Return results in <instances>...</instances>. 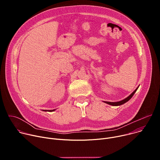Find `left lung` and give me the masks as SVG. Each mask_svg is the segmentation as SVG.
<instances>
[{
	"instance_id": "obj_1",
	"label": "left lung",
	"mask_w": 160,
	"mask_h": 160,
	"mask_svg": "<svg viewBox=\"0 0 160 160\" xmlns=\"http://www.w3.org/2000/svg\"><path fill=\"white\" fill-rule=\"evenodd\" d=\"M139 86H138V87H137L136 88H135V90L133 91V92L130 94V95H129L127 98H126L125 99H123V100H122V101H118V102H108V101H103L104 103H106V104H109V105H111V106H120V105H122V104H125V102H127V101H128L132 98V96H133V94L135 93V92L137 91V90L138 89V88H139Z\"/></svg>"
}]
</instances>
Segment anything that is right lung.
Listing matches in <instances>:
<instances>
[{
  "mask_svg": "<svg viewBox=\"0 0 160 160\" xmlns=\"http://www.w3.org/2000/svg\"><path fill=\"white\" fill-rule=\"evenodd\" d=\"M56 110V109H52V110H42V111H49V112H52V111H54Z\"/></svg>",
  "mask_w": 160,
  "mask_h": 160,
  "instance_id": "1",
  "label": "right lung"
}]
</instances>
